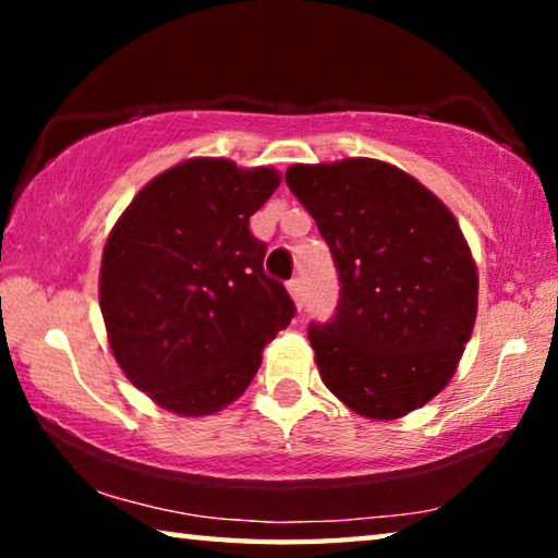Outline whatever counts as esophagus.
I'll return each instance as SVG.
<instances>
[{"label":"esophagus","mask_w":558,"mask_h":558,"mask_svg":"<svg viewBox=\"0 0 558 558\" xmlns=\"http://www.w3.org/2000/svg\"><path fill=\"white\" fill-rule=\"evenodd\" d=\"M288 292H290V298L295 300V305L300 307L302 305V280L300 278H292L288 282Z\"/></svg>","instance_id":"1"}]
</instances>
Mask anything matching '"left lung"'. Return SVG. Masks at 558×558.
<instances>
[{
    "label": "left lung",
    "instance_id": "left-lung-1",
    "mask_svg": "<svg viewBox=\"0 0 558 558\" xmlns=\"http://www.w3.org/2000/svg\"><path fill=\"white\" fill-rule=\"evenodd\" d=\"M286 182L342 286L332 323L307 332L325 386L364 418L421 409L452 379L477 317V266L456 216L381 159L292 165Z\"/></svg>",
    "mask_w": 558,
    "mask_h": 558
}]
</instances>
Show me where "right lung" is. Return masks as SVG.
<instances>
[{
    "instance_id": "obj_1",
    "label": "right lung",
    "mask_w": 558,
    "mask_h": 558,
    "mask_svg": "<svg viewBox=\"0 0 558 558\" xmlns=\"http://www.w3.org/2000/svg\"><path fill=\"white\" fill-rule=\"evenodd\" d=\"M278 184L272 167L194 157L140 189L112 226L98 286L108 342L162 409L184 418L226 409L295 315L248 229Z\"/></svg>"
}]
</instances>
